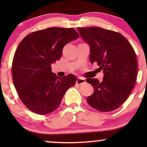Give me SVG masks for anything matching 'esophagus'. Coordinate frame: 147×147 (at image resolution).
<instances>
[{"instance_id":"34e87169","label":"esophagus","mask_w":147,"mask_h":147,"mask_svg":"<svg viewBox=\"0 0 147 147\" xmlns=\"http://www.w3.org/2000/svg\"><path fill=\"white\" fill-rule=\"evenodd\" d=\"M85 80L82 78H78L77 80H76V84H78V85H81V84H83L85 83Z\"/></svg>"}]
</instances>
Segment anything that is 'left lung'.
<instances>
[{"label": "left lung", "instance_id": "1", "mask_svg": "<svg viewBox=\"0 0 147 147\" xmlns=\"http://www.w3.org/2000/svg\"><path fill=\"white\" fill-rule=\"evenodd\" d=\"M82 39L90 46V61L103 70L102 82L88 78L94 88L88 104L101 112L116 110L131 93L137 76L135 51L129 41L117 32L101 27H78Z\"/></svg>", "mask_w": 147, "mask_h": 147}]
</instances>
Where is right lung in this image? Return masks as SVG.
<instances>
[{
    "label": "right lung",
    "instance_id": "obj_1",
    "mask_svg": "<svg viewBox=\"0 0 147 147\" xmlns=\"http://www.w3.org/2000/svg\"><path fill=\"white\" fill-rule=\"evenodd\" d=\"M79 37L72 28L50 27L30 33L19 43L12 75L18 95L30 110L41 115L51 113L67 90L75 85L74 74L58 77L51 65L60 59L64 46Z\"/></svg>",
    "mask_w": 147,
    "mask_h": 147
}]
</instances>
